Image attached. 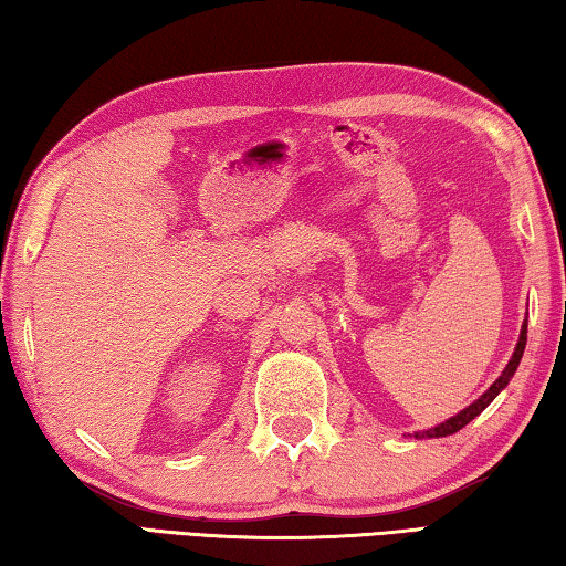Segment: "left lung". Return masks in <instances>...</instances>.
Masks as SVG:
<instances>
[{"mask_svg": "<svg viewBox=\"0 0 566 566\" xmlns=\"http://www.w3.org/2000/svg\"><path fill=\"white\" fill-rule=\"evenodd\" d=\"M524 347H526V322L522 324V332H520V342H516V347H514V354H512V359L506 361V367H504V371L500 377H496V381L494 385L484 391L482 397L479 399H474L472 405L469 407H464L462 411H457L454 417H449V419H444L442 424H437V427H429V429H421V432H415V439H437V437H449V434H454V432H459V429L462 427H467L469 421H472L474 417H479L482 415V411L492 405V401L496 399V395H500V391L510 385L512 381V377H514V371H516V367H520V361H522V354H524Z\"/></svg>", "mask_w": 566, "mask_h": 566, "instance_id": "left-lung-1", "label": "left lung"}]
</instances>
